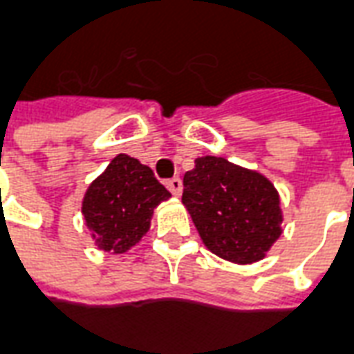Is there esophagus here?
<instances>
[{"label": "esophagus", "mask_w": 354, "mask_h": 354, "mask_svg": "<svg viewBox=\"0 0 354 354\" xmlns=\"http://www.w3.org/2000/svg\"><path fill=\"white\" fill-rule=\"evenodd\" d=\"M166 187L169 192L174 194V196H180V190H183V180L179 177H174V179L166 180Z\"/></svg>", "instance_id": "1"}]
</instances>
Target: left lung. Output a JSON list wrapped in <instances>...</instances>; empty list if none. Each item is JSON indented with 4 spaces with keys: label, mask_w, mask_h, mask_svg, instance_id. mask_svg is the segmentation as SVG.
<instances>
[{
    "label": "left lung",
    "mask_w": 354,
    "mask_h": 354,
    "mask_svg": "<svg viewBox=\"0 0 354 354\" xmlns=\"http://www.w3.org/2000/svg\"><path fill=\"white\" fill-rule=\"evenodd\" d=\"M183 187V203L212 254L254 263L280 237V196L261 174L222 156H201Z\"/></svg>",
    "instance_id": "left-lung-1"
}]
</instances>
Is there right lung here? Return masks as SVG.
Wrapping results in <instances>:
<instances>
[{
    "instance_id": "obj_1",
    "label": "right lung",
    "mask_w": 354,
    "mask_h": 354,
    "mask_svg": "<svg viewBox=\"0 0 354 354\" xmlns=\"http://www.w3.org/2000/svg\"><path fill=\"white\" fill-rule=\"evenodd\" d=\"M169 196L151 167L117 155L87 188L82 212L98 248L123 254L147 233L155 207Z\"/></svg>"
}]
</instances>
